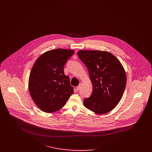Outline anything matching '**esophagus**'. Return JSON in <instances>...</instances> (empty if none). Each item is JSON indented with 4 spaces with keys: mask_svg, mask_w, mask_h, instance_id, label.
I'll return each instance as SVG.
<instances>
[{
    "mask_svg": "<svg viewBox=\"0 0 152 152\" xmlns=\"http://www.w3.org/2000/svg\"><path fill=\"white\" fill-rule=\"evenodd\" d=\"M81 86H82V84H79V86H78V87H76L77 90V91L80 90V89L81 88Z\"/></svg>",
    "mask_w": 152,
    "mask_h": 152,
    "instance_id": "esophagus-1",
    "label": "esophagus"
}]
</instances>
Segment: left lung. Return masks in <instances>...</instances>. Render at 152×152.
<instances>
[{
	"label": "left lung",
	"instance_id": "obj_1",
	"mask_svg": "<svg viewBox=\"0 0 152 152\" xmlns=\"http://www.w3.org/2000/svg\"><path fill=\"white\" fill-rule=\"evenodd\" d=\"M77 54L87 66L93 87L91 95L84 100V105L98 114L112 110L121 101L126 87L123 66L107 51L80 50Z\"/></svg>",
	"mask_w": 152,
	"mask_h": 152
}]
</instances>
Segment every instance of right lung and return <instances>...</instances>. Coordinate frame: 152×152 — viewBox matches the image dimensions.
<instances>
[{
	"mask_svg": "<svg viewBox=\"0 0 152 152\" xmlns=\"http://www.w3.org/2000/svg\"><path fill=\"white\" fill-rule=\"evenodd\" d=\"M74 53L72 50H50L41 55L33 66L29 92L34 102L44 112L51 113L62 108L73 94L64 66Z\"/></svg>",
	"mask_w": 152,
	"mask_h": 152,
	"instance_id": "1",
	"label": "right lung"
}]
</instances>
